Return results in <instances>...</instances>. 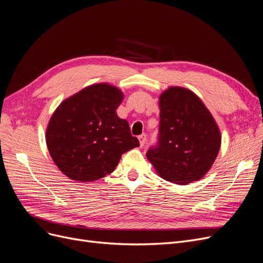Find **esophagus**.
Returning <instances> with one entry per match:
<instances>
[{"label": "esophagus", "instance_id": "esophagus-1", "mask_svg": "<svg viewBox=\"0 0 263 263\" xmlns=\"http://www.w3.org/2000/svg\"><path fill=\"white\" fill-rule=\"evenodd\" d=\"M146 134L145 133H143V134H141L140 136H139V141H140V145L141 146H144L145 145V143H146Z\"/></svg>", "mask_w": 263, "mask_h": 263}]
</instances>
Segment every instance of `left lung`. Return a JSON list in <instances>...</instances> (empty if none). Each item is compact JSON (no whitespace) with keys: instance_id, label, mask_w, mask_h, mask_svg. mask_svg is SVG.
<instances>
[{"instance_id":"1","label":"left lung","mask_w":263,"mask_h":263,"mask_svg":"<svg viewBox=\"0 0 263 263\" xmlns=\"http://www.w3.org/2000/svg\"><path fill=\"white\" fill-rule=\"evenodd\" d=\"M158 142L146 156L163 179L186 185L201 179L218 155L221 136L192 91L171 87L160 96Z\"/></svg>"}]
</instances>
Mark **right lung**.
<instances>
[{"label": "right lung", "instance_id": "obj_1", "mask_svg": "<svg viewBox=\"0 0 263 263\" xmlns=\"http://www.w3.org/2000/svg\"><path fill=\"white\" fill-rule=\"evenodd\" d=\"M123 95L107 84L89 86L53 112L46 143L55 165L73 180L88 182L110 174L121 156L139 147L129 123L116 109Z\"/></svg>", "mask_w": 263, "mask_h": 263}]
</instances>
